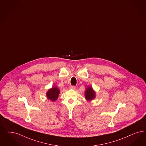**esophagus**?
Here are the masks:
<instances>
[{
  "mask_svg": "<svg viewBox=\"0 0 146 146\" xmlns=\"http://www.w3.org/2000/svg\"><path fill=\"white\" fill-rule=\"evenodd\" d=\"M70 89H73V90H75V89H76V86H75L70 85Z\"/></svg>",
  "mask_w": 146,
  "mask_h": 146,
  "instance_id": "34e87169",
  "label": "esophagus"
}]
</instances>
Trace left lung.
I'll use <instances>...</instances> for the list:
<instances>
[{
  "instance_id": "1",
  "label": "left lung",
  "mask_w": 146,
  "mask_h": 146,
  "mask_svg": "<svg viewBox=\"0 0 146 146\" xmlns=\"http://www.w3.org/2000/svg\"><path fill=\"white\" fill-rule=\"evenodd\" d=\"M85 98L88 101H91L95 98L96 93L91 86V87L88 86L85 92Z\"/></svg>"
}]
</instances>
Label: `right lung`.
Instances as JSON below:
<instances>
[{
  "label": "right lung",
  "mask_w": 146,
  "mask_h": 146,
  "mask_svg": "<svg viewBox=\"0 0 146 146\" xmlns=\"http://www.w3.org/2000/svg\"><path fill=\"white\" fill-rule=\"evenodd\" d=\"M60 90L57 86H54L47 91L46 96L48 99L51 100L52 102H54L58 98Z\"/></svg>",
  "instance_id": "1"
}]
</instances>
